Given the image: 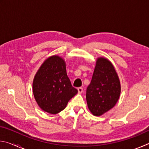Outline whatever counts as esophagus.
Here are the masks:
<instances>
[{
    "mask_svg": "<svg viewBox=\"0 0 149 149\" xmlns=\"http://www.w3.org/2000/svg\"><path fill=\"white\" fill-rule=\"evenodd\" d=\"M77 91H78V93H82V92H83V91H84V89H83V88L82 87H79L77 89Z\"/></svg>",
    "mask_w": 149,
    "mask_h": 149,
    "instance_id": "esophagus-1",
    "label": "esophagus"
}]
</instances>
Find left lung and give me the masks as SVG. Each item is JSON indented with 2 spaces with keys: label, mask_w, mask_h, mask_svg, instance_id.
<instances>
[{
  "label": "left lung",
  "mask_w": 149,
  "mask_h": 149,
  "mask_svg": "<svg viewBox=\"0 0 149 149\" xmlns=\"http://www.w3.org/2000/svg\"><path fill=\"white\" fill-rule=\"evenodd\" d=\"M121 85L114 65L103 57L98 58L91 81L87 88L86 100L90 112L100 116L114 107L119 99Z\"/></svg>",
  "instance_id": "obj_1"
}]
</instances>
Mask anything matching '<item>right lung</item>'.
I'll return each mask as SVG.
<instances>
[{
	"mask_svg": "<svg viewBox=\"0 0 149 149\" xmlns=\"http://www.w3.org/2000/svg\"><path fill=\"white\" fill-rule=\"evenodd\" d=\"M33 92L45 112L56 114L64 109L77 90L68 77L64 59L54 55L45 60L35 75Z\"/></svg>",
	"mask_w": 149,
	"mask_h": 149,
	"instance_id": "1",
	"label": "right lung"
}]
</instances>
